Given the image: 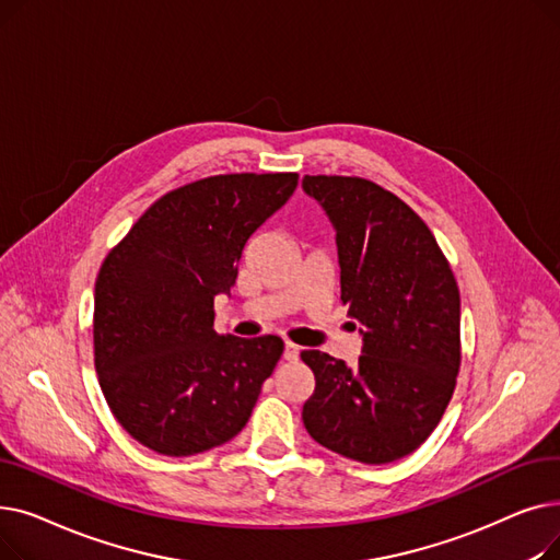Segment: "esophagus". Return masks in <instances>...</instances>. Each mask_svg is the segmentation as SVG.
Returning <instances> with one entry per match:
<instances>
[{
    "label": "esophagus",
    "instance_id": "obj_1",
    "mask_svg": "<svg viewBox=\"0 0 560 560\" xmlns=\"http://www.w3.org/2000/svg\"><path fill=\"white\" fill-rule=\"evenodd\" d=\"M283 359H285V361H298V359H300V347L292 345V342H285Z\"/></svg>",
    "mask_w": 560,
    "mask_h": 560
}]
</instances>
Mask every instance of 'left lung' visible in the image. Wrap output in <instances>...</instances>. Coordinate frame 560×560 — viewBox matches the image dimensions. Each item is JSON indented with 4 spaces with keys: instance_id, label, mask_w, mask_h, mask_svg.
I'll list each match as a JSON object with an SVG mask.
<instances>
[{
    "instance_id": "1",
    "label": "left lung",
    "mask_w": 560,
    "mask_h": 560,
    "mask_svg": "<svg viewBox=\"0 0 560 560\" xmlns=\"http://www.w3.org/2000/svg\"><path fill=\"white\" fill-rule=\"evenodd\" d=\"M338 245L340 300L363 329L354 368L302 351L315 374L302 420L315 443L381 465L416 452L443 418L460 368V295L424 220L361 176H304Z\"/></svg>"
}]
</instances>
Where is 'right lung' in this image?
Here are the masks:
<instances>
[{"label": "right lung", "instance_id": "right-lung-1", "mask_svg": "<svg viewBox=\"0 0 560 560\" xmlns=\"http://www.w3.org/2000/svg\"><path fill=\"white\" fill-rule=\"evenodd\" d=\"M300 174H218L170 190L104 258L95 281V370L115 420L140 445L192 456L229 443L283 354L279 336L213 329L249 235Z\"/></svg>", "mask_w": 560, "mask_h": 560}]
</instances>
